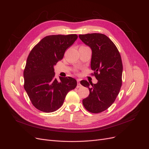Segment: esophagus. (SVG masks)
I'll list each match as a JSON object with an SVG mask.
<instances>
[{"label": "esophagus", "instance_id": "esophagus-1", "mask_svg": "<svg viewBox=\"0 0 149 149\" xmlns=\"http://www.w3.org/2000/svg\"><path fill=\"white\" fill-rule=\"evenodd\" d=\"M81 84H80L79 80L78 79V80H77V86H76V88H81Z\"/></svg>", "mask_w": 149, "mask_h": 149}]
</instances>
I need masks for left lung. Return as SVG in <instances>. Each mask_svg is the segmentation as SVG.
Returning <instances> with one entry per match:
<instances>
[{
	"mask_svg": "<svg viewBox=\"0 0 149 149\" xmlns=\"http://www.w3.org/2000/svg\"><path fill=\"white\" fill-rule=\"evenodd\" d=\"M79 37L91 48V68L97 79L96 84L81 81L88 87L89 96L83 100L85 109L92 113H100L108 109L119 94L122 86L123 63L118 48L111 39L102 33L79 35Z\"/></svg>",
	"mask_w": 149,
	"mask_h": 149,
	"instance_id": "1",
	"label": "left lung"
}]
</instances>
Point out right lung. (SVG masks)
Listing matches in <instances>:
<instances>
[{
    "mask_svg": "<svg viewBox=\"0 0 149 149\" xmlns=\"http://www.w3.org/2000/svg\"><path fill=\"white\" fill-rule=\"evenodd\" d=\"M77 38L76 34L47 36L30 52L24 71V88L37 109L45 112L56 111L68 93L76 88V80L70 76L60 77L58 82L53 66Z\"/></svg>",
    "mask_w": 149,
    "mask_h": 149,
    "instance_id": "obj_1",
    "label": "right lung"
}]
</instances>
